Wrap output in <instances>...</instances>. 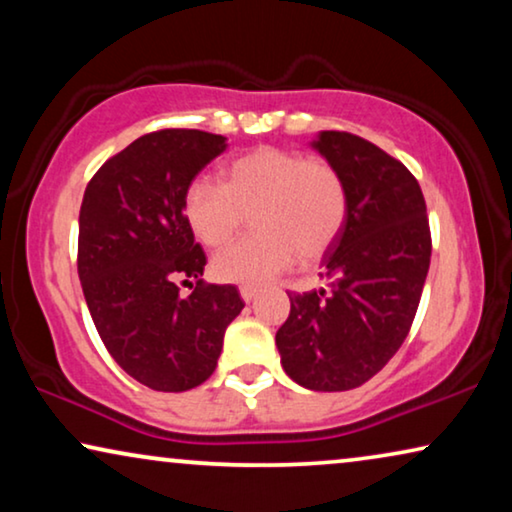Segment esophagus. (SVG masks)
<instances>
[{
	"label": "esophagus",
	"instance_id": "1",
	"mask_svg": "<svg viewBox=\"0 0 512 512\" xmlns=\"http://www.w3.org/2000/svg\"><path fill=\"white\" fill-rule=\"evenodd\" d=\"M256 293H258L256 286H240V296H242L244 303H249V300H254Z\"/></svg>",
	"mask_w": 512,
	"mask_h": 512
}]
</instances>
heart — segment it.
<instances>
[{
	"mask_svg": "<svg viewBox=\"0 0 512 512\" xmlns=\"http://www.w3.org/2000/svg\"><path fill=\"white\" fill-rule=\"evenodd\" d=\"M181 214L195 240L209 249L235 240L251 216L256 235L214 256L219 282L258 286L296 263L314 265L340 240L349 216L347 181L324 158L258 146L230 160L221 184L193 179Z\"/></svg>",
	"mask_w": 512,
	"mask_h": 512,
	"instance_id": "heart-1",
	"label": "heart"
}]
</instances>
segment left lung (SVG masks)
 <instances>
[{
    "instance_id": "8db88e82",
    "label": "left lung",
    "mask_w": 512,
    "mask_h": 512,
    "mask_svg": "<svg viewBox=\"0 0 512 512\" xmlns=\"http://www.w3.org/2000/svg\"><path fill=\"white\" fill-rule=\"evenodd\" d=\"M314 146L347 181V226L324 256L328 289L286 291L291 312L275 340L300 387L347 391L380 373L408 338L431 228L419 181L401 160L342 130L319 132Z\"/></svg>"
}]
</instances>
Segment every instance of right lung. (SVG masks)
Returning <instances> with one entry per match:
<instances>
[{
	"instance_id": "right-lung-1",
	"label": "right lung",
	"mask_w": 512,
	"mask_h": 512,
	"mask_svg": "<svg viewBox=\"0 0 512 512\" xmlns=\"http://www.w3.org/2000/svg\"><path fill=\"white\" fill-rule=\"evenodd\" d=\"M226 137L167 128L135 139L88 181L79 214V279L114 361L144 387L188 391L214 373L223 333L242 312L233 284L200 279L207 256L181 198ZM198 278L188 299L178 284Z\"/></svg>"
}]
</instances>
